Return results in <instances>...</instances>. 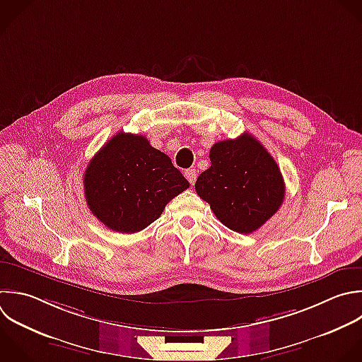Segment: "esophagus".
Masks as SVG:
<instances>
[{
	"label": "esophagus",
	"mask_w": 362,
	"mask_h": 362,
	"mask_svg": "<svg viewBox=\"0 0 362 362\" xmlns=\"http://www.w3.org/2000/svg\"><path fill=\"white\" fill-rule=\"evenodd\" d=\"M184 175H185V178L189 181V184H191V185H194V184H195V180H197V173H195V170L188 168V170H185V171H184Z\"/></svg>",
	"instance_id": "1"
}]
</instances>
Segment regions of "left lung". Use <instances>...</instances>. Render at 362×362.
I'll return each instance as SVG.
<instances>
[{
    "instance_id": "left-lung-1",
    "label": "left lung",
    "mask_w": 362,
    "mask_h": 362,
    "mask_svg": "<svg viewBox=\"0 0 362 362\" xmlns=\"http://www.w3.org/2000/svg\"><path fill=\"white\" fill-rule=\"evenodd\" d=\"M209 160L195 191L226 228L252 233L277 212L284 181L273 157L252 134L215 143Z\"/></svg>"
}]
</instances>
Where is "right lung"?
<instances>
[{
  "label": "right lung",
  "mask_w": 362,
  "mask_h": 362,
  "mask_svg": "<svg viewBox=\"0 0 362 362\" xmlns=\"http://www.w3.org/2000/svg\"><path fill=\"white\" fill-rule=\"evenodd\" d=\"M83 187L89 209L105 226L134 233L158 219L189 182L144 136L120 132L90 160Z\"/></svg>",
  "instance_id": "right-lung-1"
}]
</instances>
